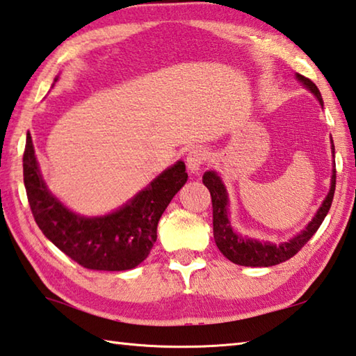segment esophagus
<instances>
[{
	"mask_svg": "<svg viewBox=\"0 0 356 356\" xmlns=\"http://www.w3.org/2000/svg\"><path fill=\"white\" fill-rule=\"evenodd\" d=\"M208 159V153L204 152L202 147H195L194 149H191L188 154V159H186V165H188L189 170L192 173H195L200 170V167L207 162Z\"/></svg>",
	"mask_w": 356,
	"mask_h": 356,
	"instance_id": "1",
	"label": "esophagus"
}]
</instances>
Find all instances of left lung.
Masks as SVG:
<instances>
[{
    "mask_svg": "<svg viewBox=\"0 0 356 356\" xmlns=\"http://www.w3.org/2000/svg\"><path fill=\"white\" fill-rule=\"evenodd\" d=\"M297 78L308 87V89L314 93L319 99L321 104H323L321 92L313 81L297 74ZM332 149L334 153V145L332 140ZM203 184L209 189L211 202H213V227H214V239L219 250L223 253V257L228 258L232 263L247 267H269L277 266L280 263L291 259L294 254L302 250V247L313 238L314 233L322 225L323 219L328 214L330 207H332L334 189H336V164L332 175V188H330L328 195L323 200L322 207L317 211L314 219L308 223V227L303 229L300 234L292 238L289 242H283V244H269V242H259L254 239H247L242 236L236 234L232 228V223L228 220V195L225 191V186L222 184L220 178L217 177L214 172H207L203 175Z\"/></svg>",
    "mask_w": 356,
    "mask_h": 356,
    "instance_id": "1",
    "label": "left lung"
}]
</instances>
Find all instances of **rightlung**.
<instances>
[{"mask_svg":"<svg viewBox=\"0 0 356 356\" xmlns=\"http://www.w3.org/2000/svg\"><path fill=\"white\" fill-rule=\"evenodd\" d=\"M23 179L31 213L42 233L86 269L115 272L133 269L148 257L156 242L161 216L188 181V173L184 162L178 161L115 213L81 217L68 211L47 189L28 133Z\"/></svg>","mask_w":356,"mask_h":356,"instance_id":"obj_1","label":"right lung"}]
</instances>
